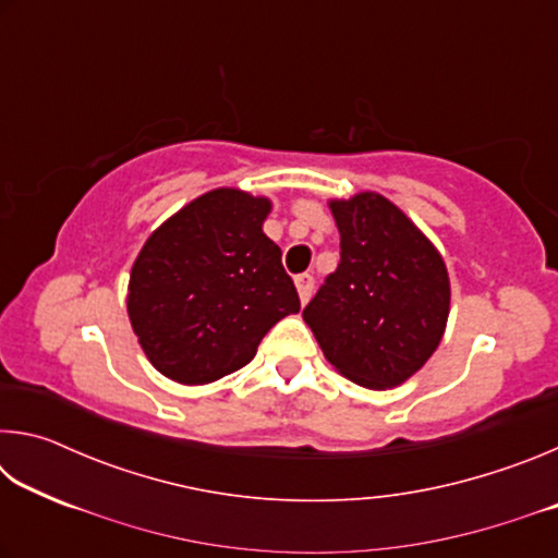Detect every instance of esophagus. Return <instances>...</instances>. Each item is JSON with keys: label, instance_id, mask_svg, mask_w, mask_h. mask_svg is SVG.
Segmentation results:
<instances>
[{"label": "esophagus", "instance_id": "34e87169", "mask_svg": "<svg viewBox=\"0 0 558 558\" xmlns=\"http://www.w3.org/2000/svg\"><path fill=\"white\" fill-rule=\"evenodd\" d=\"M295 288H298V295H300V302L305 305V302L310 300V295H313V288H315V278L310 276V272H302V276L295 278Z\"/></svg>", "mask_w": 558, "mask_h": 558}]
</instances>
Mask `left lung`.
<instances>
[{
	"label": "left lung",
	"instance_id": "obj_1",
	"mask_svg": "<svg viewBox=\"0 0 558 558\" xmlns=\"http://www.w3.org/2000/svg\"><path fill=\"white\" fill-rule=\"evenodd\" d=\"M339 266L302 310L335 369L391 389L436 352L450 313L442 256L399 206L376 192L329 202Z\"/></svg>",
	"mask_w": 558,
	"mask_h": 558
}]
</instances>
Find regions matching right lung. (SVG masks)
Here are the masks:
<instances>
[{
    "label": "right lung",
    "instance_id": "obj_1",
    "mask_svg": "<svg viewBox=\"0 0 558 558\" xmlns=\"http://www.w3.org/2000/svg\"><path fill=\"white\" fill-rule=\"evenodd\" d=\"M270 199L211 189L159 226L132 263L128 315L149 364L194 386L239 372L300 298L263 233Z\"/></svg>",
    "mask_w": 558,
    "mask_h": 558
}]
</instances>
